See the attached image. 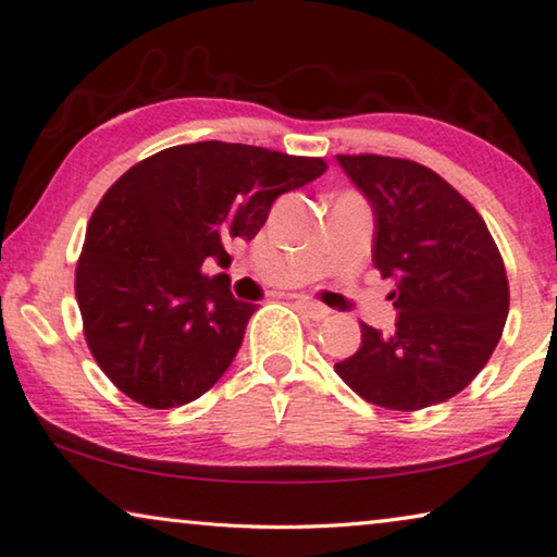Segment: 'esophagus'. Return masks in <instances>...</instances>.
Listing matches in <instances>:
<instances>
[{"label":"esophagus","mask_w":557,"mask_h":557,"mask_svg":"<svg viewBox=\"0 0 557 557\" xmlns=\"http://www.w3.org/2000/svg\"><path fill=\"white\" fill-rule=\"evenodd\" d=\"M296 304L311 321H323V319H329V313H331V308H326L319 301H311V298H298Z\"/></svg>","instance_id":"obj_1"}]
</instances>
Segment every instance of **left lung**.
I'll use <instances>...</instances> for the list:
<instances>
[{"label":"left lung","instance_id":"1","mask_svg":"<svg viewBox=\"0 0 557 557\" xmlns=\"http://www.w3.org/2000/svg\"><path fill=\"white\" fill-rule=\"evenodd\" d=\"M336 161L371 203L373 267L393 278L396 331L361 323V348L336 373L368 404L421 410L463 391L498 346L508 278L491 231L435 171L358 153Z\"/></svg>","mask_w":557,"mask_h":557}]
</instances>
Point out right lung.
Listing matches in <instances>:
<instances>
[{"mask_svg":"<svg viewBox=\"0 0 557 557\" xmlns=\"http://www.w3.org/2000/svg\"><path fill=\"white\" fill-rule=\"evenodd\" d=\"M326 171L313 157L196 141L132 166L104 194L76 263V301L91 356L147 408L203 396L234 361L256 304L231 294L224 244L251 238L281 194Z\"/></svg>","mask_w":557,"mask_h":557,"instance_id":"right-lung-1","label":"right lung"}]
</instances>
